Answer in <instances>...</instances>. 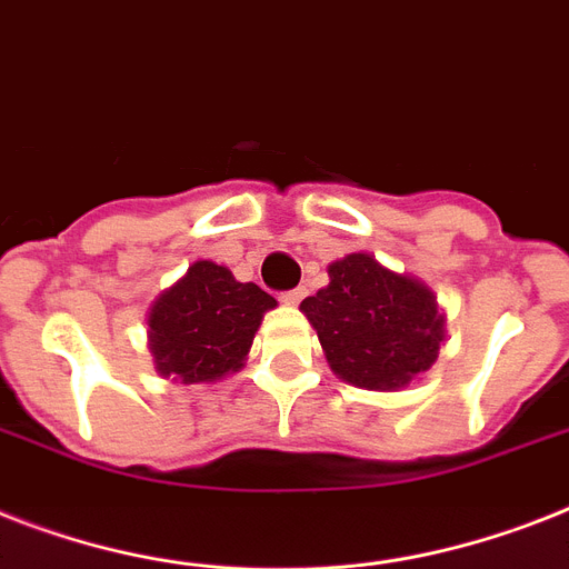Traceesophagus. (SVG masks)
Wrapping results in <instances>:
<instances>
[{
	"instance_id": "1",
	"label": "esophagus",
	"mask_w": 569,
	"mask_h": 569,
	"mask_svg": "<svg viewBox=\"0 0 569 569\" xmlns=\"http://www.w3.org/2000/svg\"><path fill=\"white\" fill-rule=\"evenodd\" d=\"M303 295H307V289H289V292L280 295V300H283L286 307H298L300 300H303Z\"/></svg>"
}]
</instances>
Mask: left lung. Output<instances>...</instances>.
I'll return each instance as SVG.
<instances>
[{
    "mask_svg": "<svg viewBox=\"0 0 569 569\" xmlns=\"http://www.w3.org/2000/svg\"><path fill=\"white\" fill-rule=\"evenodd\" d=\"M330 283L300 303L327 362L368 391H397L429 371L445 341L436 295L371 253H348L327 269Z\"/></svg>",
    "mask_w": 569,
    "mask_h": 569,
    "instance_id": "1",
    "label": "left lung"
}]
</instances>
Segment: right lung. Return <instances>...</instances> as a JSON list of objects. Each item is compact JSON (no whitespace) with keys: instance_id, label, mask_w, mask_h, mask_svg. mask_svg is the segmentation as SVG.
Segmentation results:
<instances>
[{"instance_id":"obj_1","label":"right lung","mask_w":569,"mask_h":569,"mask_svg":"<svg viewBox=\"0 0 569 569\" xmlns=\"http://www.w3.org/2000/svg\"><path fill=\"white\" fill-rule=\"evenodd\" d=\"M277 307L257 283H239L224 266L198 260L149 312V348L157 373L180 382H216L237 373Z\"/></svg>"}]
</instances>
